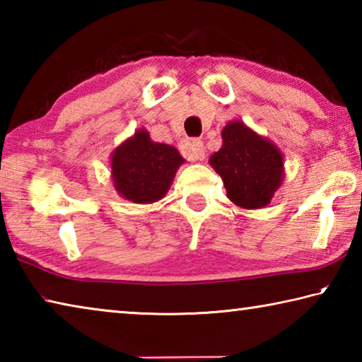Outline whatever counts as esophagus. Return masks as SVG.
<instances>
[{"instance_id":"1","label":"esophagus","mask_w":362,"mask_h":362,"mask_svg":"<svg viewBox=\"0 0 362 362\" xmlns=\"http://www.w3.org/2000/svg\"><path fill=\"white\" fill-rule=\"evenodd\" d=\"M183 155H185V158H188L189 161H203L206 155L203 140L193 139L192 142L183 146Z\"/></svg>"}]
</instances>
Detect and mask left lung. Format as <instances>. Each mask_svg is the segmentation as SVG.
I'll return each instance as SVG.
<instances>
[{
    "instance_id": "obj_1",
    "label": "left lung",
    "mask_w": 362,
    "mask_h": 362,
    "mask_svg": "<svg viewBox=\"0 0 362 362\" xmlns=\"http://www.w3.org/2000/svg\"><path fill=\"white\" fill-rule=\"evenodd\" d=\"M223 145L209 163L222 177L226 196L246 209L269 204L283 182V155L267 139L233 121L222 131Z\"/></svg>"
}]
</instances>
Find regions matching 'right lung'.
I'll return each mask as SVG.
<instances>
[{
  "instance_id": "right-lung-1",
  "label": "right lung",
  "mask_w": 362,
  "mask_h": 362,
  "mask_svg": "<svg viewBox=\"0 0 362 362\" xmlns=\"http://www.w3.org/2000/svg\"><path fill=\"white\" fill-rule=\"evenodd\" d=\"M182 163L174 146L151 142L148 132L139 131L113 153L115 188L132 203H155L166 194Z\"/></svg>"
}]
</instances>
